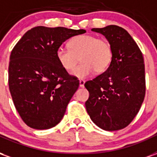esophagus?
I'll use <instances>...</instances> for the list:
<instances>
[{
  "mask_svg": "<svg viewBox=\"0 0 157 157\" xmlns=\"http://www.w3.org/2000/svg\"><path fill=\"white\" fill-rule=\"evenodd\" d=\"M79 82H80V86H81V87H84V84H85V81H84V80H80V81H79Z\"/></svg>",
  "mask_w": 157,
  "mask_h": 157,
  "instance_id": "esophagus-1",
  "label": "esophagus"
}]
</instances>
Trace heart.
<instances>
[{"label":"heart","mask_w":157,"mask_h":157,"mask_svg":"<svg viewBox=\"0 0 157 157\" xmlns=\"http://www.w3.org/2000/svg\"><path fill=\"white\" fill-rule=\"evenodd\" d=\"M68 48H59L56 59L62 68L69 71L75 67L80 57L82 64L71 71V75L77 78H86L93 71L102 73L112 61L111 44L95 36H76L69 41Z\"/></svg>","instance_id":"b5f03b06"}]
</instances>
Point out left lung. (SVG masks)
Returning <instances> with one entry per match:
<instances>
[{
  "instance_id": "left-lung-1",
  "label": "left lung",
  "mask_w": 157,
  "mask_h": 157,
  "mask_svg": "<svg viewBox=\"0 0 157 157\" xmlns=\"http://www.w3.org/2000/svg\"><path fill=\"white\" fill-rule=\"evenodd\" d=\"M112 45L113 58L107 71L85 83L89 92L86 109L99 128L114 131L128 126L145 95L144 58L135 40L116 25L92 29Z\"/></svg>"
}]
</instances>
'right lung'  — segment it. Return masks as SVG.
<instances>
[{"mask_svg": "<svg viewBox=\"0 0 157 157\" xmlns=\"http://www.w3.org/2000/svg\"><path fill=\"white\" fill-rule=\"evenodd\" d=\"M85 33L39 26L29 30L12 48L9 90L17 111L30 128L48 129L61 121L79 80L59 65L56 51L66 39Z\"/></svg>", "mask_w": 157, "mask_h": 157, "instance_id": "add662e5", "label": "right lung"}]
</instances>
